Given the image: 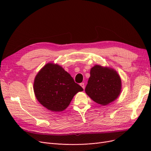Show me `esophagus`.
Listing matches in <instances>:
<instances>
[{
  "label": "esophagus",
  "mask_w": 151,
  "mask_h": 151,
  "mask_svg": "<svg viewBox=\"0 0 151 151\" xmlns=\"http://www.w3.org/2000/svg\"><path fill=\"white\" fill-rule=\"evenodd\" d=\"M80 85H81V86L82 87V88H83L84 89V88H85V84H84V83H82L80 84Z\"/></svg>",
  "instance_id": "obj_1"
}]
</instances>
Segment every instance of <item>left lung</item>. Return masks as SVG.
<instances>
[{
    "label": "left lung",
    "instance_id": "obj_1",
    "mask_svg": "<svg viewBox=\"0 0 151 151\" xmlns=\"http://www.w3.org/2000/svg\"><path fill=\"white\" fill-rule=\"evenodd\" d=\"M85 91L94 101L106 105L115 100L121 91V79L111 68L95 65L91 69Z\"/></svg>",
    "mask_w": 151,
    "mask_h": 151
}]
</instances>
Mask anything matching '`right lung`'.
<instances>
[{
	"label": "right lung",
	"instance_id": "obj_1",
	"mask_svg": "<svg viewBox=\"0 0 151 151\" xmlns=\"http://www.w3.org/2000/svg\"><path fill=\"white\" fill-rule=\"evenodd\" d=\"M83 89L63 68L48 63L36 75L34 91L43 106L53 111H62L69 105L73 97Z\"/></svg>",
	"mask_w": 151,
	"mask_h": 151
}]
</instances>
